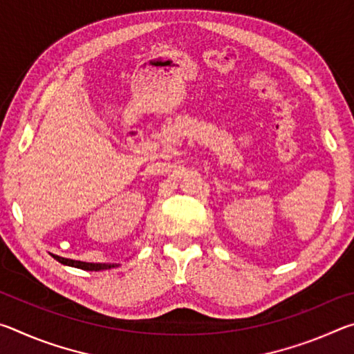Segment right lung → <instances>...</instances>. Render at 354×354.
<instances>
[{
    "label": "right lung",
    "instance_id": "right-lung-1",
    "mask_svg": "<svg viewBox=\"0 0 354 354\" xmlns=\"http://www.w3.org/2000/svg\"><path fill=\"white\" fill-rule=\"evenodd\" d=\"M56 261H59L64 266L68 267H75V268H81V270H87V272H100V270H106V268H113L118 267L120 263H93V262H82V261H73V259H67V257H61L56 254H51Z\"/></svg>",
    "mask_w": 354,
    "mask_h": 354
}]
</instances>
